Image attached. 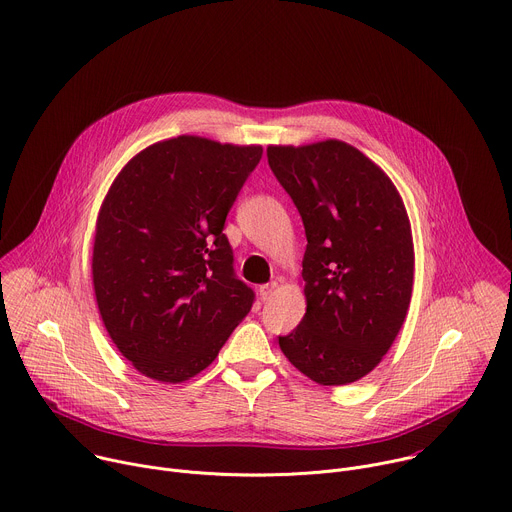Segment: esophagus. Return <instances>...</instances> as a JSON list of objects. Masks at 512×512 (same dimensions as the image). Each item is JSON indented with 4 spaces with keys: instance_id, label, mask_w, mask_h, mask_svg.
<instances>
[{
    "instance_id": "esophagus-1",
    "label": "esophagus",
    "mask_w": 512,
    "mask_h": 512,
    "mask_svg": "<svg viewBox=\"0 0 512 512\" xmlns=\"http://www.w3.org/2000/svg\"><path fill=\"white\" fill-rule=\"evenodd\" d=\"M275 287H277V281H271V283H265V285L259 287V296H261L263 302L271 300V296L275 294Z\"/></svg>"
}]
</instances>
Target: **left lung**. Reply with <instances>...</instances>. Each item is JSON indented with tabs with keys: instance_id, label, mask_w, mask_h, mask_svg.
I'll list each match as a JSON object with an SVG mask.
<instances>
[{
	"instance_id": "left-lung-1",
	"label": "left lung",
	"mask_w": 512,
	"mask_h": 512,
	"mask_svg": "<svg viewBox=\"0 0 512 512\" xmlns=\"http://www.w3.org/2000/svg\"><path fill=\"white\" fill-rule=\"evenodd\" d=\"M267 162L306 229V316L279 348L320 385L369 375L399 334L413 287V239L389 176L352 145H269Z\"/></svg>"
}]
</instances>
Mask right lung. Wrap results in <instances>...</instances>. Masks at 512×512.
Listing matches in <instances>:
<instances>
[{"mask_svg":"<svg viewBox=\"0 0 512 512\" xmlns=\"http://www.w3.org/2000/svg\"><path fill=\"white\" fill-rule=\"evenodd\" d=\"M261 145L180 135L139 152L97 218L93 285L103 324L133 367L162 383L204 371L251 312L227 214Z\"/></svg>","mask_w":512,"mask_h":512,"instance_id":"1","label":"right lung"}]
</instances>
